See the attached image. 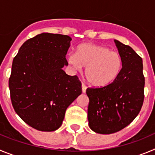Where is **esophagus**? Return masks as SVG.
<instances>
[{
  "mask_svg": "<svg viewBox=\"0 0 155 155\" xmlns=\"http://www.w3.org/2000/svg\"><path fill=\"white\" fill-rule=\"evenodd\" d=\"M86 86H85L84 84H82V92L83 93H86Z\"/></svg>",
  "mask_w": 155,
  "mask_h": 155,
  "instance_id": "1",
  "label": "esophagus"
}]
</instances>
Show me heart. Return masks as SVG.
Here are the masks:
<instances>
[{"mask_svg":"<svg viewBox=\"0 0 155 155\" xmlns=\"http://www.w3.org/2000/svg\"><path fill=\"white\" fill-rule=\"evenodd\" d=\"M68 62L75 70L86 67L85 76L88 83L98 88L112 84L120 76L124 65L119 52L93 43L79 45L76 53L68 55Z\"/></svg>","mask_w":155,"mask_h":155,"instance_id":"heart-1","label":"heart"}]
</instances>
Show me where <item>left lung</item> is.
Segmentation results:
<instances>
[{
    "label": "left lung",
    "mask_w": 155,
    "mask_h": 155,
    "mask_svg": "<svg viewBox=\"0 0 155 155\" xmlns=\"http://www.w3.org/2000/svg\"><path fill=\"white\" fill-rule=\"evenodd\" d=\"M123 58V69L112 84L88 88V121L92 130L101 134L117 132L138 115L143 102V61L131 47L114 40Z\"/></svg>",
    "instance_id": "1"
}]
</instances>
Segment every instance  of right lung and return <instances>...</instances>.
<instances>
[{"label": "right lung", "instance_id": "obj_1", "mask_svg": "<svg viewBox=\"0 0 155 155\" xmlns=\"http://www.w3.org/2000/svg\"><path fill=\"white\" fill-rule=\"evenodd\" d=\"M69 36L44 32L27 40L14 58L9 79L12 106L22 120L41 131L60 127L66 109L82 93L76 76L62 69Z\"/></svg>", "mask_w": 155, "mask_h": 155}]
</instances>
